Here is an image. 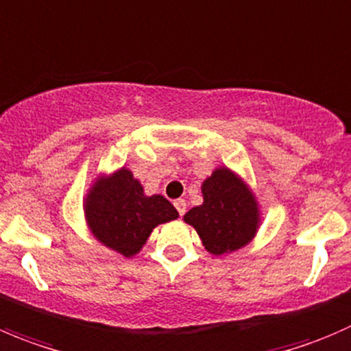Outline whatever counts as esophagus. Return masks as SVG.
<instances>
[{"mask_svg": "<svg viewBox=\"0 0 351 351\" xmlns=\"http://www.w3.org/2000/svg\"><path fill=\"white\" fill-rule=\"evenodd\" d=\"M175 207H176V210H178L180 216H183V214H185V210H186V202L183 199L175 200Z\"/></svg>", "mask_w": 351, "mask_h": 351, "instance_id": "1", "label": "esophagus"}]
</instances>
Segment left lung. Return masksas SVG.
I'll list each match as a JSON object with an SVG mask.
<instances>
[{"label": "left lung", "mask_w": 351, "mask_h": 351, "mask_svg": "<svg viewBox=\"0 0 351 351\" xmlns=\"http://www.w3.org/2000/svg\"><path fill=\"white\" fill-rule=\"evenodd\" d=\"M204 202L183 216L214 255L250 243L261 223L258 204L247 183L228 168H216L202 183Z\"/></svg>", "instance_id": "8db88e82"}]
</instances>
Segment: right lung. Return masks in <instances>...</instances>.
<instances>
[{
    "instance_id": "add662e5",
    "label": "right lung",
    "mask_w": 351,
    "mask_h": 351,
    "mask_svg": "<svg viewBox=\"0 0 351 351\" xmlns=\"http://www.w3.org/2000/svg\"><path fill=\"white\" fill-rule=\"evenodd\" d=\"M90 233L111 250L132 257L144 247L158 224L178 217V210L162 195H145L130 169L99 176L84 200Z\"/></svg>"
}]
</instances>
